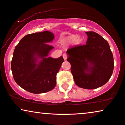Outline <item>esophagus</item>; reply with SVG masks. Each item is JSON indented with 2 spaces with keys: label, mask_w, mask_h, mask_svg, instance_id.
<instances>
[{
  "label": "esophagus",
  "mask_w": 125,
  "mask_h": 125,
  "mask_svg": "<svg viewBox=\"0 0 125 125\" xmlns=\"http://www.w3.org/2000/svg\"><path fill=\"white\" fill-rule=\"evenodd\" d=\"M63 59L64 61H66V60L67 59V55L66 54V53H63Z\"/></svg>",
  "instance_id": "1"
}]
</instances>
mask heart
Returning <instances> with one entry per match:
<instances>
[{"instance_id":"obj_1","label":"heart","mask_w":125,"mask_h":125,"mask_svg":"<svg viewBox=\"0 0 125 125\" xmlns=\"http://www.w3.org/2000/svg\"><path fill=\"white\" fill-rule=\"evenodd\" d=\"M82 39L80 37H78L77 34H72V35L67 36L64 38L63 40H62V44L64 45H67V44H70L74 42V43L76 45H78L82 42Z\"/></svg>"}]
</instances>
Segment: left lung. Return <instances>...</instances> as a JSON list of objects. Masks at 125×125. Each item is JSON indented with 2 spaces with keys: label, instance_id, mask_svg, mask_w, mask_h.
Returning a JSON list of instances; mask_svg holds the SVG:
<instances>
[{
  "label": "left lung",
  "instance_id": "1",
  "mask_svg": "<svg viewBox=\"0 0 125 125\" xmlns=\"http://www.w3.org/2000/svg\"><path fill=\"white\" fill-rule=\"evenodd\" d=\"M86 44L67 51V61L75 84L86 89H94L106 83L114 70V58L108 42L94 31H86Z\"/></svg>",
  "mask_w": 125,
  "mask_h": 125
}]
</instances>
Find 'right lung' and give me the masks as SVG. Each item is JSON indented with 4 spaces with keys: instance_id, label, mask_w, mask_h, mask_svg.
<instances>
[{
    "instance_id": "right-lung-1",
    "label": "right lung",
    "mask_w": 125,
    "mask_h": 125,
    "mask_svg": "<svg viewBox=\"0 0 125 125\" xmlns=\"http://www.w3.org/2000/svg\"><path fill=\"white\" fill-rule=\"evenodd\" d=\"M53 39L49 31L34 33L24 36L15 47L11 68L14 80L23 89L39 94L56 86V74L64 59L48 56L53 48L48 43ZM39 59H42L39 62Z\"/></svg>"
}]
</instances>
